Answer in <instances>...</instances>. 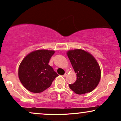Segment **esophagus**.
<instances>
[{"label": "esophagus", "mask_w": 121, "mask_h": 121, "mask_svg": "<svg viewBox=\"0 0 121 121\" xmlns=\"http://www.w3.org/2000/svg\"><path fill=\"white\" fill-rule=\"evenodd\" d=\"M67 74H68V72H66L65 73V74L63 75V77H66V76H67Z\"/></svg>", "instance_id": "obj_1"}]
</instances>
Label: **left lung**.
Instances as JSON below:
<instances>
[{"mask_svg":"<svg viewBox=\"0 0 121 121\" xmlns=\"http://www.w3.org/2000/svg\"><path fill=\"white\" fill-rule=\"evenodd\" d=\"M77 75V80L69 87L77 94L93 91L101 80L99 65L91 54L83 49L69 50L66 52Z\"/></svg>","mask_w":121,"mask_h":121,"instance_id":"left-lung-1","label":"left lung"}]
</instances>
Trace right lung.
Instances as JSON below:
<instances>
[{
	"instance_id": "add662e5",
	"label": "right lung",
	"mask_w": 121,
	"mask_h": 121,
	"mask_svg": "<svg viewBox=\"0 0 121 121\" xmlns=\"http://www.w3.org/2000/svg\"><path fill=\"white\" fill-rule=\"evenodd\" d=\"M55 51L39 49L30 53L22 61L18 76L24 87L30 92L41 93L48 88L57 73L48 64Z\"/></svg>"
}]
</instances>
